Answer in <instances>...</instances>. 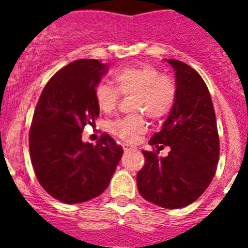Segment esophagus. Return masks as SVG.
<instances>
[{
	"label": "esophagus",
	"instance_id": "esophagus-1",
	"mask_svg": "<svg viewBox=\"0 0 248 248\" xmlns=\"http://www.w3.org/2000/svg\"><path fill=\"white\" fill-rule=\"evenodd\" d=\"M123 149H124L125 151H128V150H131V149H134V146L129 145V144H123Z\"/></svg>",
	"mask_w": 248,
	"mask_h": 248
}]
</instances>
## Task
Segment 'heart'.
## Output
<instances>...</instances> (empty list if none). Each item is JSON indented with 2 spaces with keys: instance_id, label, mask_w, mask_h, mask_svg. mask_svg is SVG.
<instances>
[{
  "instance_id": "1",
  "label": "heart",
  "mask_w": 248,
  "mask_h": 248,
  "mask_svg": "<svg viewBox=\"0 0 248 248\" xmlns=\"http://www.w3.org/2000/svg\"><path fill=\"white\" fill-rule=\"evenodd\" d=\"M117 88L108 83H99L94 89V98L99 109L110 113L117 108L122 94H135L133 110L141 111L151 120L165 118L176 100V85L168 76H160L151 65H133L114 73ZM111 133L125 141H133L145 133L146 123L141 114H131L110 123Z\"/></svg>"
}]
</instances>
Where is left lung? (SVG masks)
Segmentation results:
<instances>
[{
    "label": "left lung",
    "instance_id": "obj_1",
    "mask_svg": "<svg viewBox=\"0 0 248 248\" xmlns=\"http://www.w3.org/2000/svg\"><path fill=\"white\" fill-rule=\"evenodd\" d=\"M174 68L176 100L161 130L144 150V168L138 172L139 194L165 209H181L198 200L211 184L220 154L217 125L209 89L198 72L181 61L165 59ZM170 146L168 157L158 150Z\"/></svg>",
    "mask_w": 248,
    "mask_h": 248
}]
</instances>
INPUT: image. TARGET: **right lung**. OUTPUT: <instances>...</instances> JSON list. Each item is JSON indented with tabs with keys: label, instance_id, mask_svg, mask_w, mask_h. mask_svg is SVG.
<instances>
[{
	"label": "right lung",
	"instance_id": "1",
	"mask_svg": "<svg viewBox=\"0 0 248 248\" xmlns=\"http://www.w3.org/2000/svg\"><path fill=\"white\" fill-rule=\"evenodd\" d=\"M107 71L98 59L74 61L50 78L37 103L31 161L43 189L64 203L104 192L123 156V148L108 134L95 145L82 141L84 126L95 124L99 115L94 89Z\"/></svg>",
	"mask_w": 248,
	"mask_h": 248
}]
</instances>
